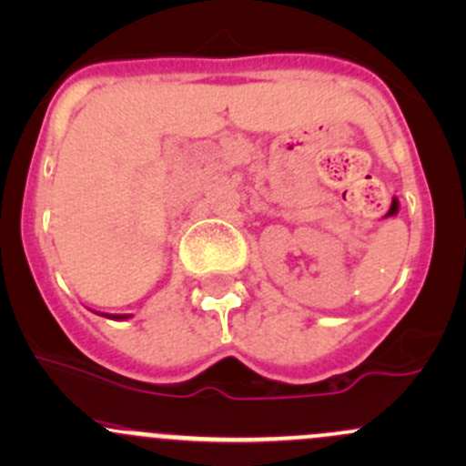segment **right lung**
<instances>
[{
    "instance_id": "1",
    "label": "right lung",
    "mask_w": 466,
    "mask_h": 466,
    "mask_svg": "<svg viewBox=\"0 0 466 466\" xmlns=\"http://www.w3.org/2000/svg\"><path fill=\"white\" fill-rule=\"evenodd\" d=\"M106 318H112V320H126V318H130V316H106Z\"/></svg>"
}]
</instances>
